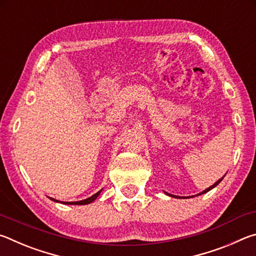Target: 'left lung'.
<instances>
[{"label": "left lung", "mask_w": 256, "mask_h": 256, "mask_svg": "<svg viewBox=\"0 0 256 256\" xmlns=\"http://www.w3.org/2000/svg\"><path fill=\"white\" fill-rule=\"evenodd\" d=\"M224 177H222V178H224ZM222 178H220L219 180H216V183H214V185H212V186H210V188H206V190H203V192H201L200 194H203V193H206V192H209V190H212V188H216V185H218V184L220 183V182H222ZM166 194H167V196H172V198H177V196H170V194H168V193H166Z\"/></svg>", "instance_id": "1"}]
</instances>
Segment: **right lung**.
Listing matches in <instances>:
<instances>
[{
    "label": "right lung",
    "mask_w": 256,
    "mask_h": 256,
    "mask_svg": "<svg viewBox=\"0 0 256 256\" xmlns=\"http://www.w3.org/2000/svg\"><path fill=\"white\" fill-rule=\"evenodd\" d=\"M100 192H102V190H98V192H97L96 194H94L92 196H90V198H86V200L76 201V202H64V203H66V204H76V206H84V204H89V203H92V201L96 200V198H98L99 194H100ZM50 200H53V201H55V202H58V201H56V200H54V198H50Z\"/></svg>",
    "instance_id": "1"
}]
</instances>
